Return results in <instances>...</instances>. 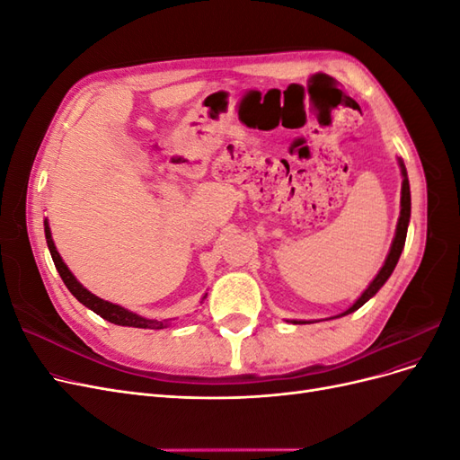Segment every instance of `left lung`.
Segmentation results:
<instances>
[{
	"mask_svg": "<svg viewBox=\"0 0 460 460\" xmlns=\"http://www.w3.org/2000/svg\"><path fill=\"white\" fill-rule=\"evenodd\" d=\"M399 163V169H401V176H402V182H401V213H399V220H397V228H395V235H394V242L392 247H389V253L382 264V269L378 270V274L374 276V280L368 284V288L360 294V297L351 305L349 309H345L343 313L332 316V318H340L345 316L349 313H355L357 309L363 307V305L378 294V289L387 282V278L392 276V272L395 270V264L401 257L402 247H405V240H407V230H409V220H411V186H409V176H407V169H405V163H402L401 157H397ZM294 324H311L309 320H291Z\"/></svg>",
	"mask_w": 460,
	"mask_h": 460,
	"instance_id": "1",
	"label": "left lung"
}]
</instances>
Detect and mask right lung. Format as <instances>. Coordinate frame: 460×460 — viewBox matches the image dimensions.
<instances>
[{
  "mask_svg": "<svg viewBox=\"0 0 460 460\" xmlns=\"http://www.w3.org/2000/svg\"><path fill=\"white\" fill-rule=\"evenodd\" d=\"M44 232H46V242H48V247H49V253H51V259L55 262V269H58L59 276L63 278L65 286L68 288V291L84 305V307H88L90 311H93L95 314H100L102 318L109 320V323L113 324H119V326H132V328H149V330H161V328H166L169 326V320H157V318H146L142 314L137 313H132L128 309L120 307V305H115L111 301H105L102 297L93 296L90 289H86L84 286H82L76 276L68 270V267L65 264V261L61 259L58 247H55V242L51 238V228H49V222L48 218L44 220ZM207 297V294L203 296V299ZM201 299V303H203Z\"/></svg>",
  "mask_w": 460,
  "mask_h": 460,
  "instance_id": "1",
  "label": "right lung"
}]
</instances>
